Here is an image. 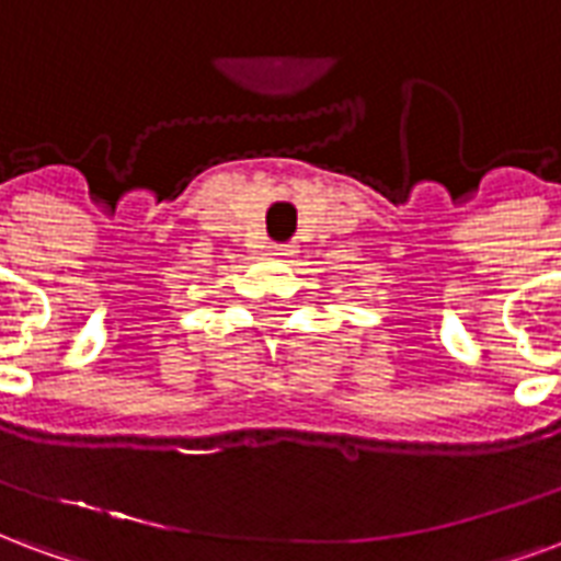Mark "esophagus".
<instances>
[{
  "label": "esophagus",
  "instance_id": "1",
  "mask_svg": "<svg viewBox=\"0 0 561 561\" xmlns=\"http://www.w3.org/2000/svg\"><path fill=\"white\" fill-rule=\"evenodd\" d=\"M294 252H297V247H291V243H273L270 247V255H276V259H291Z\"/></svg>",
  "mask_w": 561,
  "mask_h": 561
}]
</instances>
